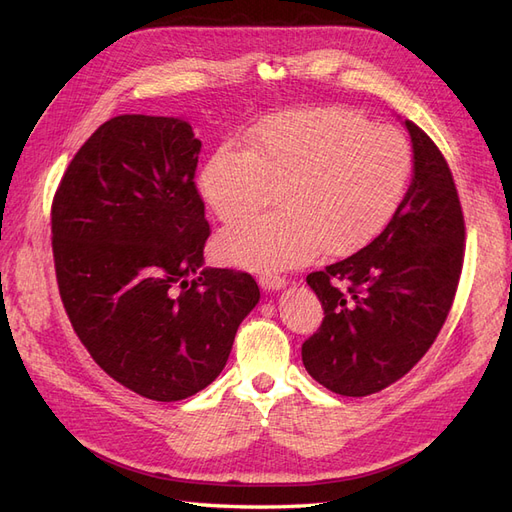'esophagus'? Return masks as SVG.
<instances>
[{
    "mask_svg": "<svg viewBox=\"0 0 512 512\" xmlns=\"http://www.w3.org/2000/svg\"><path fill=\"white\" fill-rule=\"evenodd\" d=\"M258 282H260V286L265 288V290H280V288H284V286L288 284L286 277L273 275V273H265V275H260V277H258Z\"/></svg>",
    "mask_w": 512,
    "mask_h": 512,
    "instance_id": "esophagus-1",
    "label": "esophagus"
}]
</instances>
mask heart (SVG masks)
Instances as JSON below:
<instances>
[{
    "mask_svg": "<svg viewBox=\"0 0 512 512\" xmlns=\"http://www.w3.org/2000/svg\"><path fill=\"white\" fill-rule=\"evenodd\" d=\"M414 151L393 128L348 108L277 113L250 132V149L226 143L198 179L224 224L282 211L226 230L218 250L232 265L282 271L318 256L350 254L389 226L408 194Z\"/></svg>",
    "mask_w": 512,
    "mask_h": 512,
    "instance_id": "b5f03b06",
    "label": "heart"
}]
</instances>
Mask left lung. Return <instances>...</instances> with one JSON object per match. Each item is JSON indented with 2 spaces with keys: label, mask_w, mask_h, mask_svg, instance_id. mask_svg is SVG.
Wrapping results in <instances>:
<instances>
[{
  "label": "left lung",
  "mask_w": 512,
  "mask_h": 512,
  "mask_svg": "<svg viewBox=\"0 0 512 512\" xmlns=\"http://www.w3.org/2000/svg\"><path fill=\"white\" fill-rule=\"evenodd\" d=\"M414 177L395 218L356 254L307 275L324 309L301 348L329 391L374 395L423 359L451 312L466 254V222L442 151L406 119Z\"/></svg>",
  "instance_id": "left-lung-1"
}]
</instances>
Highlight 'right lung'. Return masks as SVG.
I'll use <instances>...</instances> for the list:
<instances>
[{"mask_svg": "<svg viewBox=\"0 0 512 512\" xmlns=\"http://www.w3.org/2000/svg\"><path fill=\"white\" fill-rule=\"evenodd\" d=\"M188 121L119 115L74 153L51 205L61 303L108 376L153 401H179L220 376L254 277L200 269L211 235Z\"/></svg>", "mask_w": 512, "mask_h": 512, "instance_id": "obj_1", "label": "right lung"}]
</instances>
